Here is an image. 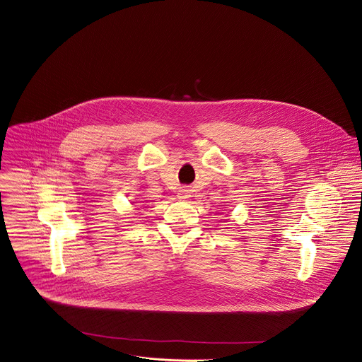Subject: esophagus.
I'll list each match as a JSON object with an SVG mask.
<instances>
[{
    "label": "esophagus",
    "instance_id": "1",
    "mask_svg": "<svg viewBox=\"0 0 362 362\" xmlns=\"http://www.w3.org/2000/svg\"><path fill=\"white\" fill-rule=\"evenodd\" d=\"M177 196H179V199H189V197H190V190L186 189V187H182V189L177 192Z\"/></svg>",
    "mask_w": 362,
    "mask_h": 362
}]
</instances>
